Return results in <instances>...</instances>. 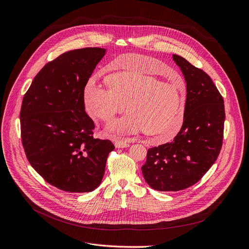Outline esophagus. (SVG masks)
Instances as JSON below:
<instances>
[{"mask_svg": "<svg viewBox=\"0 0 249 249\" xmlns=\"http://www.w3.org/2000/svg\"><path fill=\"white\" fill-rule=\"evenodd\" d=\"M114 145L116 148H127L129 147V143L122 140V141H114Z\"/></svg>", "mask_w": 249, "mask_h": 249, "instance_id": "obj_1", "label": "esophagus"}]
</instances>
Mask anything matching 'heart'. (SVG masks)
<instances>
[{
	"label": "heart",
	"instance_id": "1",
	"mask_svg": "<svg viewBox=\"0 0 249 249\" xmlns=\"http://www.w3.org/2000/svg\"><path fill=\"white\" fill-rule=\"evenodd\" d=\"M160 62L154 58L123 54L114 60L121 70L107 77L109 86L89 81L84 88V105L89 115L105 122L126 110L108 130L117 136L143 130L158 142L173 139L185 119L186 97L170 81H160L149 72Z\"/></svg>",
	"mask_w": 249,
	"mask_h": 249
}]
</instances>
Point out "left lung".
I'll list each match as a JSON object with an SVG mask.
<instances>
[{"instance_id":"8db88e82","label":"left lung","mask_w":249,"mask_h":249,"mask_svg":"<svg viewBox=\"0 0 249 249\" xmlns=\"http://www.w3.org/2000/svg\"><path fill=\"white\" fill-rule=\"evenodd\" d=\"M187 82L184 124L177 136L148 150L142 173L160 192H177L196 184L219 155L224 128L223 98L209 74L173 54Z\"/></svg>"}]
</instances>
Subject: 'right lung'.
<instances>
[{"label":"right lung","instance_id":"add662e5","mask_svg":"<svg viewBox=\"0 0 249 249\" xmlns=\"http://www.w3.org/2000/svg\"><path fill=\"white\" fill-rule=\"evenodd\" d=\"M105 52L85 48L60 54L39 71L22 99L20 137L28 160L47 183L64 192L95 190L115 148L93 138L95 126L83 97Z\"/></svg>","mask_w":249,"mask_h":249}]
</instances>
